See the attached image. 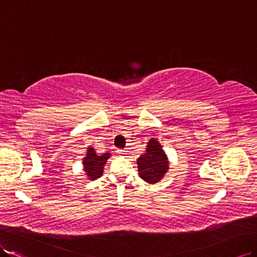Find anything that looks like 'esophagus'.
<instances>
[{
    "label": "esophagus",
    "mask_w": 257,
    "mask_h": 257,
    "mask_svg": "<svg viewBox=\"0 0 257 257\" xmlns=\"http://www.w3.org/2000/svg\"><path fill=\"white\" fill-rule=\"evenodd\" d=\"M116 153H117L118 155L124 156L125 154H126V150H124V149H117V150H116Z\"/></svg>",
    "instance_id": "1"
}]
</instances>
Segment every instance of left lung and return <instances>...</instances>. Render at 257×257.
Instances as JSON below:
<instances>
[{
  "mask_svg": "<svg viewBox=\"0 0 257 257\" xmlns=\"http://www.w3.org/2000/svg\"><path fill=\"white\" fill-rule=\"evenodd\" d=\"M140 177L149 184L158 183L169 170L168 157L160 143L152 139L148 142L145 154L137 159Z\"/></svg>",
  "mask_w": 257,
  "mask_h": 257,
  "instance_id": "obj_1",
  "label": "left lung"
}]
</instances>
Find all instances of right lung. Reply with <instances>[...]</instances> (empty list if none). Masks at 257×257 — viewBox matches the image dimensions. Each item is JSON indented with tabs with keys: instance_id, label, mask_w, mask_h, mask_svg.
<instances>
[{
	"instance_id": "1",
	"label": "right lung",
	"mask_w": 257,
	"mask_h": 257,
	"mask_svg": "<svg viewBox=\"0 0 257 257\" xmlns=\"http://www.w3.org/2000/svg\"><path fill=\"white\" fill-rule=\"evenodd\" d=\"M109 153H105L102 155H97L95 149L89 147L87 149L86 157L83 158V165H84V171L88 176L89 180H96L102 176L103 173V167L105 162L110 157Z\"/></svg>"
}]
</instances>
